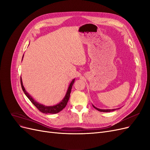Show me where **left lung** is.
I'll list each match as a JSON object with an SVG mask.
<instances>
[{
	"label": "left lung",
	"mask_w": 150,
	"mask_h": 150,
	"mask_svg": "<svg viewBox=\"0 0 150 150\" xmlns=\"http://www.w3.org/2000/svg\"><path fill=\"white\" fill-rule=\"evenodd\" d=\"M93 107H94L95 109H96V110H97L98 111H101V112H111V111H115V110H116V109H113V110H101V109H99V108H96L94 105H93Z\"/></svg>",
	"instance_id": "1"
}]
</instances>
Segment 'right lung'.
Here are the masks:
<instances>
[{"instance_id": "obj_1", "label": "right lung", "mask_w": 150, "mask_h": 150, "mask_svg": "<svg viewBox=\"0 0 150 150\" xmlns=\"http://www.w3.org/2000/svg\"><path fill=\"white\" fill-rule=\"evenodd\" d=\"M22 58H23V57H22ZM74 81H75V79H74L71 81V83L69 84V88H68L67 93L66 94V96L64 98V99H63L59 103H58L57 104H56V105H54V106H44V105H43V104H41L38 102H36L34 99L32 98L30 95H29V94L25 91L24 86H23V84H22V81L21 78V86H22V90H23V91H24V94H25V96L29 98V99L31 101V103H33L34 105L38 109L39 111H40V112H42L43 113H46V114H56V113H57L59 112H60L61 111H62L63 109H64L66 106L67 103L68 101H69L71 89L72 87V85H73V84L74 83Z\"/></svg>"}]
</instances>
